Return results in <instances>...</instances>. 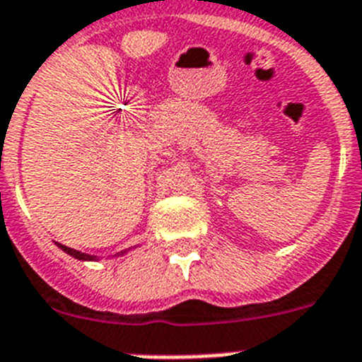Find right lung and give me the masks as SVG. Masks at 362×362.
I'll return each mask as SVG.
<instances>
[{
	"label": "right lung",
	"instance_id": "right-lung-1",
	"mask_svg": "<svg viewBox=\"0 0 362 362\" xmlns=\"http://www.w3.org/2000/svg\"><path fill=\"white\" fill-rule=\"evenodd\" d=\"M58 247H60L62 251L64 252H67V255H71L73 256V258H76V260H82V262H93V260H98L97 256H91V255H86V252H80V251H76V249H71V247H66V245H62V243H57ZM129 249H126V251H120V252H117L115 256H120V255H124V252H128Z\"/></svg>",
	"mask_w": 362,
	"mask_h": 362
}]
</instances>
